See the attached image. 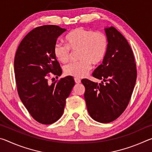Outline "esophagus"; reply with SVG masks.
Masks as SVG:
<instances>
[{"mask_svg":"<svg viewBox=\"0 0 152 152\" xmlns=\"http://www.w3.org/2000/svg\"><path fill=\"white\" fill-rule=\"evenodd\" d=\"M74 81H75V82L76 84H80L81 82V80H80V79H79V78H74Z\"/></svg>","mask_w":152,"mask_h":152,"instance_id":"obj_1","label":"esophagus"}]
</instances>
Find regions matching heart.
<instances>
[{
	"instance_id": "1",
	"label": "heart",
	"mask_w": 152,
	"mask_h": 152,
	"mask_svg": "<svg viewBox=\"0 0 152 152\" xmlns=\"http://www.w3.org/2000/svg\"><path fill=\"white\" fill-rule=\"evenodd\" d=\"M66 45L56 43L53 53L56 59L62 64L68 62L71 51H77L80 60L71 63L64 68L68 76L82 78L89 72L92 64H101L106 56L109 41L106 34L79 27L72 31L66 36Z\"/></svg>"
}]
</instances>
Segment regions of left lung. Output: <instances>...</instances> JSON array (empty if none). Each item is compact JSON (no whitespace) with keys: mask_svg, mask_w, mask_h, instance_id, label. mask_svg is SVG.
I'll use <instances>...</instances> for the list:
<instances>
[{"mask_svg":"<svg viewBox=\"0 0 152 152\" xmlns=\"http://www.w3.org/2000/svg\"><path fill=\"white\" fill-rule=\"evenodd\" d=\"M109 41L102 63L92 76L101 83L82 80L85 87L84 99L91 117L100 123H110L124 112L134 88L137 70L133 51L121 33L114 27H107ZM105 83H104V82Z\"/></svg>","mask_w":152,"mask_h":152,"instance_id":"1","label":"left lung"}]
</instances>
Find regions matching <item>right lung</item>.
Wrapping results in <instances>:
<instances>
[{
    "label": "right lung",
    "mask_w": 152,
    "mask_h": 152,
    "mask_svg": "<svg viewBox=\"0 0 152 152\" xmlns=\"http://www.w3.org/2000/svg\"><path fill=\"white\" fill-rule=\"evenodd\" d=\"M66 31L57 25H43L28 33L17 48L14 69L17 92L23 104L37 122L49 125L61 117L66 100L75 84L73 77L66 76L51 84L52 73H62L53 53L60 35Z\"/></svg>",
    "instance_id": "obj_1"
}]
</instances>
